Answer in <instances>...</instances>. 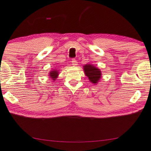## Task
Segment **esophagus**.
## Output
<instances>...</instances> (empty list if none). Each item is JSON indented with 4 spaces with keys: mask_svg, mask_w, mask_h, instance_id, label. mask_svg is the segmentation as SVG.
Wrapping results in <instances>:
<instances>
[{
    "mask_svg": "<svg viewBox=\"0 0 151 151\" xmlns=\"http://www.w3.org/2000/svg\"><path fill=\"white\" fill-rule=\"evenodd\" d=\"M71 62H72V65L73 66H76V65H77V62H76V60H75V59H73Z\"/></svg>",
    "mask_w": 151,
    "mask_h": 151,
    "instance_id": "1",
    "label": "esophagus"
}]
</instances>
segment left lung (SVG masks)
Returning <instances> with one entry per match:
<instances>
[{
	"label": "left lung",
	"mask_w": 151,
	"mask_h": 151,
	"mask_svg": "<svg viewBox=\"0 0 151 151\" xmlns=\"http://www.w3.org/2000/svg\"><path fill=\"white\" fill-rule=\"evenodd\" d=\"M85 75L89 79L91 83L97 84L101 78V70L91 64H86L83 66Z\"/></svg>",
	"instance_id": "8db88e82"
}]
</instances>
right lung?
Segmentation results:
<instances>
[{
	"label": "right lung",
	"instance_id": "obj_1",
	"mask_svg": "<svg viewBox=\"0 0 151 151\" xmlns=\"http://www.w3.org/2000/svg\"><path fill=\"white\" fill-rule=\"evenodd\" d=\"M59 71H60V70L55 69H52V70H50V71L49 72V73H48L49 78H50L51 81H52V82L55 81L56 78L58 77L59 73H59Z\"/></svg>",
	"mask_w": 151,
	"mask_h": 151
}]
</instances>
